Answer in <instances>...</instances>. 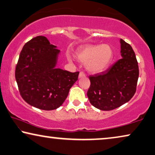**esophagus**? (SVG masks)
Returning a JSON list of instances; mask_svg holds the SVG:
<instances>
[{"mask_svg":"<svg viewBox=\"0 0 155 155\" xmlns=\"http://www.w3.org/2000/svg\"><path fill=\"white\" fill-rule=\"evenodd\" d=\"M84 77H85V74L83 72H80L79 74V78H84Z\"/></svg>","mask_w":155,"mask_h":155,"instance_id":"34e87169","label":"esophagus"}]
</instances>
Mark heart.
Here are the masks:
<instances>
[{"label": "heart", "mask_w": 155, "mask_h": 155, "mask_svg": "<svg viewBox=\"0 0 155 155\" xmlns=\"http://www.w3.org/2000/svg\"><path fill=\"white\" fill-rule=\"evenodd\" d=\"M75 57L80 62H87V68L89 72L99 73L104 71L110 64L113 50L107 44L101 45L87 44L78 49Z\"/></svg>", "instance_id": "1"}]
</instances>
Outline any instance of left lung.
Returning a JSON list of instances; mask_svg holds the SVG:
<instances>
[{"label":"left lung","mask_w":155,"mask_h":155,"mask_svg":"<svg viewBox=\"0 0 155 155\" xmlns=\"http://www.w3.org/2000/svg\"><path fill=\"white\" fill-rule=\"evenodd\" d=\"M121 56L106 71L89 75L87 96L91 104L101 110H112L126 104L136 91L139 69L131 46L120 39Z\"/></svg>","instance_id":"obj_1"}]
</instances>
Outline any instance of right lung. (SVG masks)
I'll use <instances>...</instances> for the list:
<instances>
[{
    "label": "right lung",
    "instance_id": "1",
    "mask_svg": "<svg viewBox=\"0 0 155 155\" xmlns=\"http://www.w3.org/2000/svg\"><path fill=\"white\" fill-rule=\"evenodd\" d=\"M60 51L45 36H36L24 45L15 68L20 95L29 105L51 110L61 106L79 72L56 68Z\"/></svg>",
    "mask_w": 155,
    "mask_h": 155
}]
</instances>
